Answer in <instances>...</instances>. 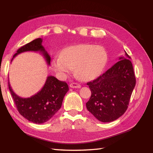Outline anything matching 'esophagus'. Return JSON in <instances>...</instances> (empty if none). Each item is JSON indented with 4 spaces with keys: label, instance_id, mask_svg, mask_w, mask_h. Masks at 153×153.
<instances>
[{
    "label": "esophagus",
    "instance_id": "1",
    "mask_svg": "<svg viewBox=\"0 0 153 153\" xmlns=\"http://www.w3.org/2000/svg\"><path fill=\"white\" fill-rule=\"evenodd\" d=\"M70 87H71V88H77V89H79L81 87V85H80V84H79V83H70Z\"/></svg>",
    "mask_w": 153,
    "mask_h": 153
}]
</instances>
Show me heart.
Segmentation results:
<instances>
[{
  "label": "heart",
  "mask_w": 153,
  "mask_h": 153,
  "mask_svg": "<svg viewBox=\"0 0 153 153\" xmlns=\"http://www.w3.org/2000/svg\"><path fill=\"white\" fill-rule=\"evenodd\" d=\"M106 60L107 53L102 47L80 44L64 48L60 56L53 58L52 67L64 78L74 69L75 74L79 78L89 81L99 76Z\"/></svg>",
  "instance_id": "heart-1"
}]
</instances>
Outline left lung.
Segmentation results:
<instances>
[{
	"instance_id": "obj_1",
	"label": "left lung",
	"mask_w": 153,
	"mask_h": 153,
	"mask_svg": "<svg viewBox=\"0 0 153 153\" xmlns=\"http://www.w3.org/2000/svg\"><path fill=\"white\" fill-rule=\"evenodd\" d=\"M130 58L125 51L118 62L87 83L91 91L87 109L100 122L114 121L128 108L136 83Z\"/></svg>"
}]
</instances>
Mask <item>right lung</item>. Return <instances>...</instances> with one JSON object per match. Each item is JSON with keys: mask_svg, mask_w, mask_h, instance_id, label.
<instances>
[{"mask_svg": "<svg viewBox=\"0 0 153 153\" xmlns=\"http://www.w3.org/2000/svg\"><path fill=\"white\" fill-rule=\"evenodd\" d=\"M43 39L37 38L19 48L13 58L27 51L39 52L47 64H51V56L42 45ZM12 59V61L13 60ZM8 88L19 113L35 123H43L49 120L61 108L64 97L69 90L68 84L54 76H48L44 86L39 91L27 98H22L14 92L8 80Z\"/></svg>", "mask_w": 153, "mask_h": 153, "instance_id": "1", "label": "right lung"}]
</instances>
